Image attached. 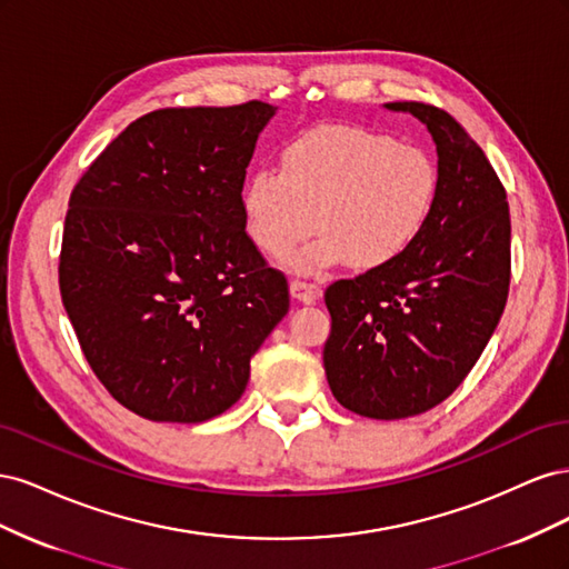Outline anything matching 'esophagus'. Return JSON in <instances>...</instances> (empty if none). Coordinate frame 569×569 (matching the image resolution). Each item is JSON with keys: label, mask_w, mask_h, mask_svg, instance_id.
Here are the masks:
<instances>
[{"label": "esophagus", "mask_w": 569, "mask_h": 569, "mask_svg": "<svg viewBox=\"0 0 569 569\" xmlns=\"http://www.w3.org/2000/svg\"><path fill=\"white\" fill-rule=\"evenodd\" d=\"M289 291H291V297L301 303H316L322 295V289L316 282H303V280H291Z\"/></svg>", "instance_id": "obj_1"}]
</instances>
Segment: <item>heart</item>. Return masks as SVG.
Returning <instances> with one entry per match:
<instances>
[{"label":"heart","instance_id":"heart-1","mask_svg":"<svg viewBox=\"0 0 569 569\" xmlns=\"http://www.w3.org/2000/svg\"><path fill=\"white\" fill-rule=\"evenodd\" d=\"M437 187L439 170L427 149L363 126L330 123L289 140L280 149V173H251L239 206L251 242L278 261L316 226L320 232L291 266L370 270L416 247Z\"/></svg>","mask_w":569,"mask_h":569}]
</instances>
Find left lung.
Masks as SVG:
<instances>
[{
	"label": "left lung",
	"mask_w": 569,
	"mask_h": 569,
	"mask_svg": "<svg viewBox=\"0 0 569 569\" xmlns=\"http://www.w3.org/2000/svg\"><path fill=\"white\" fill-rule=\"evenodd\" d=\"M437 144L439 187L403 258L327 287L322 363L335 399L372 420H403L458 389L489 343L510 284V211L485 151L453 116L391 101Z\"/></svg>",
	"instance_id": "8db88e82"
}]
</instances>
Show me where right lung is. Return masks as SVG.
<instances>
[{
  "instance_id": "1",
  "label": "right lung",
  "mask_w": 569,
  "mask_h": 569,
  "mask_svg": "<svg viewBox=\"0 0 569 569\" xmlns=\"http://www.w3.org/2000/svg\"><path fill=\"white\" fill-rule=\"evenodd\" d=\"M274 111L263 101L151 111L68 201L63 308L101 385L140 418L226 412L289 311L284 274L266 266L239 206Z\"/></svg>"
}]
</instances>
